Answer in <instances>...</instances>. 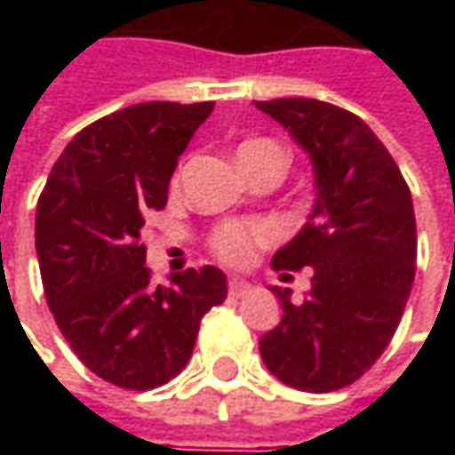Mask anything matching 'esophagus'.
<instances>
[{
    "label": "esophagus",
    "mask_w": 455,
    "mask_h": 455,
    "mask_svg": "<svg viewBox=\"0 0 455 455\" xmlns=\"http://www.w3.org/2000/svg\"><path fill=\"white\" fill-rule=\"evenodd\" d=\"M228 291H230V296H243L245 291H251V283L243 275H230L228 278Z\"/></svg>",
    "instance_id": "1"
}]
</instances>
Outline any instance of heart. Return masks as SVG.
Instances as JSON below:
<instances>
[{
    "label": "heart",
    "mask_w": 455,
    "mask_h": 455,
    "mask_svg": "<svg viewBox=\"0 0 455 455\" xmlns=\"http://www.w3.org/2000/svg\"><path fill=\"white\" fill-rule=\"evenodd\" d=\"M260 154H273V156L283 159L281 147L271 139L243 141L240 149H237V159L245 162V159H253V156H260ZM273 237H275V228L268 225V222H230V225H222L218 233L212 235V251L225 263L243 266V263L253 260L255 248L271 243Z\"/></svg>",
    "instance_id": "1"
}]
</instances>
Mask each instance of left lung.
I'll use <instances>...</instances> for the list:
<instances>
[{
  "instance_id": "left-lung-1",
  "label": "left lung",
  "mask_w": 455,
  "mask_h": 455,
  "mask_svg": "<svg viewBox=\"0 0 455 455\" xmlns=\"http://www.w3.org/2000/svg\"><path fill=\"white\" fill-rule=\"evenodd\" d=\"M314 166L306 225L273 255V268L308 266L301 304L271 286L283 316L260 337V357L283 385L331 393L364 375L393 339L415 278L418 233L408 184L375 132L316 98L255 100Z\"/></svg>"
}]
</instances>
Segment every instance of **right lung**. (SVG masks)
Segmentation results:
<instances>
[{
    "label": "right lung",
    "instance_id": "right-lung-1",
    "mask_svg": "<svg viewBox=\"0 0 455 455\" xmlns=\"http://www.w3.org/2000/svg\"><path fill=\"white\" fill-rule=\"evenodd\" d=\"M215 103L151 100L73 136L44 184L35 248L47 306L78 359L106 382L151 390L192 357L202 316L228 299L215 266L151 286L144 218L164 210L169 180Z\"/></svg>",
    "mask_w": 455,
    "mask_h": 455
}]
</instances>
